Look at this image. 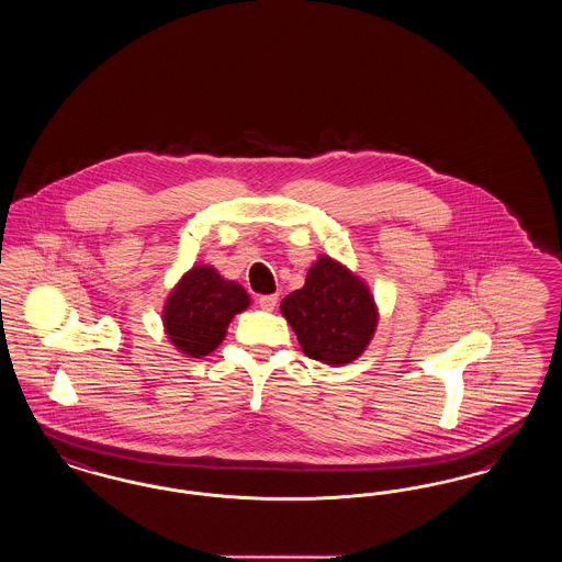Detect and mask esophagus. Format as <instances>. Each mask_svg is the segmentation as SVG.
<instances>
[{
  "label": "esophagus",
  "mask_w": 562,
  "mask_h": 562,
  "mask_svg": "<svg viewBox=\"0 0 562 562\" xmlns=\"http://www.w3.org/2000/svg\"><path fill=\"white\" fill-rule=\"evenodd\" d=\"M278 305V294H261L259 296V307L266 312H273Z\"/></svg>",
  "instance_id": "1"
}]
</instances>
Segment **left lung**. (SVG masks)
Instances as JSON below:
<instances>
[{
  "instance_id": "obj_1",
  "label": "left lung",
  "mask_w": 562,
  "mask_h": 562,
  "mask_svg": "<svg viewBox=\"0 0 562 562\" xmlns=\"http://www.w3.org/2000/svg\"><path fill=\"white\" fill-rule=\"evenodd\" d=\"M305 356L324 364H348L369 346L376 324L373 296L348 269L321 257L305 286L282 301Z\"/></svg>"
}]
</instances>
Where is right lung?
Instances as JSON below:
<instances>
[{
    "label": "right lung",
    "instance_id": "1",
    "mask_svg": "<svg viewBox=\"0 0 562 562\" xmlns=\"http://www.w3.org/2000/svg\"><path fill=\"white\" fill-rule=\"evenodd\" d=\"M248 303L240 284L223 280L213 268H193L164 307L166 333L183 353L202 358L223 341L227 324Z\"/></svg>",
    "mask_w": 562,
    "mask_h": 562
}]
</instances>
